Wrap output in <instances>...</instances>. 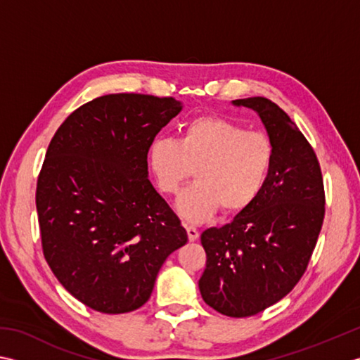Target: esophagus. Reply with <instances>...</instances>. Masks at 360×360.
<instances>
[{"label":"esophagus","instance_id":"34e87169","mask_svg":"<svg viewBox=\"0 0 360 360\" xmlns=\"http://www.w3.org/2000/svg\"><path fill=\"white\" fill-rule=\"evenodd\" d=\"M187 236H188V240L190 242H195L196 238L200 237V231L196 229L195 226H187Z\"/></svg>","mask_w":360,"mask_h":360}]
</instances>
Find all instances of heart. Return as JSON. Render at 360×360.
<instances>
[{"instance_id":"1","label":"heart","mask_w":360,"mask_h":360,"mask_svg":"<svg viewBox=\"0 0 360 360\" xmlns=\"http://www.w3.org/2000/svg\"><path fill=\"white\" fill-rule=\"evenodd\" d=\"M274 150L264 132L245 131L228 120L193 118L181 140L162 137L153 142L148 165L158 188L176 195L193 174L196 182L179 196V215L201 223L221 207L238 214L255 202L266 186Z\"/></svg>"}]
</instances>
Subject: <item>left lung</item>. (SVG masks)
<instances>
[{"mask_svg": "<svg viewBox=\"0 0 360 360\" xmlns=\"http://www.w3.org/2000/svg\"><path fill=\"white\" fill-rule=\"evenodd\" d=\"M256 110L274 150L266 186L248 209L201 234L200 292L223 315L243 319L283 300L307 270L325 218L316 154L290 117L264 96L232 101Z\"/></svg>", "mask_w": 360, "mask_h": 360, "instance_id": "obj_1", "label": "left lung"}]
</instances>
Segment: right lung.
<instances>
[{"label": "right lung", "mask_w": 360, "mask_h": 360, "mask_svg": "<svg viewBox=\"0 0 360 360\" xmlns=\"http://www.w3.org/2000/svg\"><path fill=\"white\" fill-rule=\"evenodd\" d=\"M172 96L112 94L67 117L35 190L49 269L82 304L124 314L150 300L187 232L148 179L154 137L181 112Z\"/></svg>", "instance_id": "right-lung-1"}]
</instances>
